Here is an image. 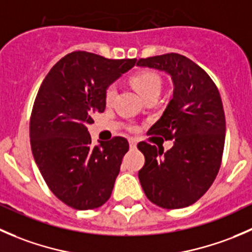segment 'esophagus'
Returning a JSON list of instances; mask_svg holds the SVG:
<instances>
[{
    "instance_id": "34e87169",
    "label": "esophagus",
    "mask_w": 252,
    "mask_h": 252,
    "mask_svg": "<svg viewBox=\"0 0 252 252\" xmlns=\"http://www.w3.org/2000/svg\"><path fill=\"white\" fill-rule=\"evenodd\" d=\"M129 146H130V149H135L136 147V139L135 138H129Z\"/></svg>"
}]
</instances>
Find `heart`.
Listing matches in <instances>:
<instances>
[{
    "label": "heart",
    "instance_id": "1",
    "mask_svg": "<svg viewBox=\"0 0 252 252\" xmlns=\"http://www.w3.org/2000/svg\"><path fill=\"white\" fill-rule=\"evenodd\" d=\"M131 84L134 85V88L138 90V93L140 94L141 97L147 98L151 97V96H158L159 91L162 88V79L159 77V74H157L154 70H140V72H136L135 74L131 77ZM117 95V85L114 83L108 84L105 89V102L107 105L113 102L114 97ZM133 129V128H131Z\"/></svg>",
    "mask_w": 252,
    "mask_h": 252
}]
</instances>
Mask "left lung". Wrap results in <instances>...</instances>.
Returning <instances> with one entry per match:
<instances>
[{"mask_svg":"<svg viewBox=\"0 0 252 252\" xmlns=\"http://www.w3.org/2000/svg\"><path fill=\"white\" fill-rule=\"evenodd\" d=\"M136 65L164 70L174 84L173 98L149 135L173 140L171 150L138 144L145 164L139 180L152 204L167 210L195 204L220 168L225 117L220 91L201 67L179 53L140 58Z\"/></svg>","mask_w":252,"mask_h":252,"instance_id":"8db88e82","label":"left lung"}]
</instances>
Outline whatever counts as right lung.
Here are the masks:
<instances>
[{"mask_svg":"<svg viewBox=\"0 0 252 252\" xmlns=\"http://www.w3.org/2000/svg\"><path fill=\"white\" fill-rule=\"evenodd\" d=\"M135 63L74 51L51 68L37 91L30 116L32 156L51 191L69 207L94 210L110 199L129 142L114 136L93 146L86 124L105 111L106 86Z\"/></svg>","mask_w":252,"mask_h":252,"instance_id":"obj_1","label":"right lung"}]
</instances>
